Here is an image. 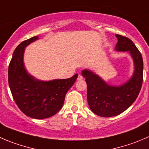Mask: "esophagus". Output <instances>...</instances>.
<instances>
[{"label": "esophagus", "mask_w": 149, "mask_h": 149, "mask_svg": "<svg viewBox=\"0 0 149 149\" xmlns=\"http://www.w3.org/2000/svg\"><path fill=\"white\" fill-rule=\"evenodd\" d=\"M82 79H83V76H82L81 74H79V76H78L77 80H78V81H81V80H82Z\"/></svg>", "instance_id": "1"}]
</instances>
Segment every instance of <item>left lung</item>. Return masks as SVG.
I'll list each match as a JSON object with an SVG mask.
<instances>
[{
    "mask_svg": "<svg viewBox=\"0 0 149 149\" xmlns=\"http://www.w3.org/2000/svg\"><path fill=\"white\" fill-rule=\"evenodd\" d=\"M118 39L115 49L128 52L134 63L132 76L120 86L109 85L99 76L85 69L82 76L87 85V101L94 113L102 117L117 116L127 109L138 97L143 77V62L142 55L130 38L116 34Z\"/></svg>",
    "mask_w": 149,
    "mask_h": 149,
    "instance_id": "left-lung-1",
    "label": "left lung"
}]
</instances>
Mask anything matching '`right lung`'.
Instances as JSON below:
<instances>
[{"instance_id":"obj_1","label":"right lung","mask_w":149,"mask_h":149,"mask_svg":"<svg viewBox=\"0 0 149 149\" xmlns=\"http://www.w3.org/2000/svg\"><path fill=\"white\" fill-rule=\"evenodd\" d=\"M38 39L34 36L22 41L13 53L8 65V85L16 104L26 116L42 119L51 117L63 107L65 97L78 77L44 81L28 73L23 62L24 49Z\"/></svg>"}]
</instances>
